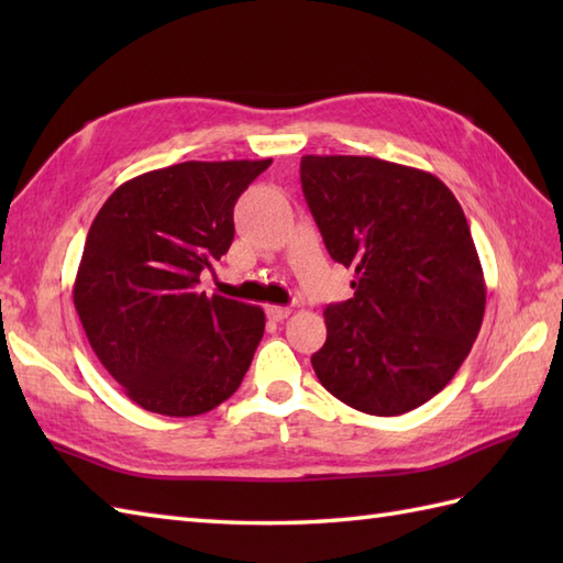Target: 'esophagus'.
<instances>
[{
  "label": "esophagus",
  "mask_w": 563,
  "mask_h": 563,
  "mask_svg": "<svg viewBox=\"0 0 563 563\" xmlns=\"http://www.w3.org/2000/svg\"><path fill=\"white\" fill-rule=\"evenodd\" d=\"M266 314H268V319H273V321H283V319L290 317V307L271 305V307H266Z\"/></svg>",
  "instance_id": "esophagus-1"
}]
</instances>
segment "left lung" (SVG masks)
Segmentation results:
<instances>
[{
    "label": "left lung",
    "instance_id": "obj_1",
    "mask_svg": "<svg viewBox=\"0 0 563 563\" xmlns=\"http://www.w3.org/2000/svg\"><path fill=\"white\" fill-rule=\"evenodd\" d=\"M307 206L333 261L355 271L312 355L321 385L369 416L433 399L470 355L486 307L470 224L438 176L375 157L307 154Z\"/></svg>",
    "mask_w": 563,
    "mask_h": 563
}]
</instances>
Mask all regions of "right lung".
Segmentation results:
<instances>
[{
  "label": "right lung",
  "instance_id": "obj_1",
  "mask_svg": "<svg viewBox=\"0 0 563 563\" xmlns=\"http://www.w3.org/2000/svg\"><path fill=\"white\" fill-rule=\"evenodd\" d=\"M271 159L184 162L130 178L84 244L75 307L101 365L145 411L198 416L242 385L261 307L198 292L234 239V202Z\"/></svg>",
  "mask_w": 563,
  "mask_h": 563
}]
</instances>
